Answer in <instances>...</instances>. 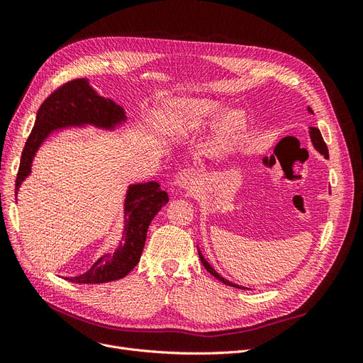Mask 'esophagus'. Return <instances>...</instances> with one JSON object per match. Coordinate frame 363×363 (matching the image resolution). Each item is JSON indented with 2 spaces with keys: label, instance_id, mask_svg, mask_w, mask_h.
<instances>
[{
  "label": "esophagus",
  "instance_id": "1",
  "mask_svg": "<svg viewBox=\"0 0 363 363\" xmlns=\"http://www.w3.org/2000/svg\"><path fill=\"white\" fill-rule=\"evenodd\" d=\"M199 179H200L199 171L194 168H186L177 174V177H175V183H177V186H180V188L191 189L196 184V182H199Z\"/></svg>",
  "mask_w": 363,
  "mask_h": 363
}]
</instances>
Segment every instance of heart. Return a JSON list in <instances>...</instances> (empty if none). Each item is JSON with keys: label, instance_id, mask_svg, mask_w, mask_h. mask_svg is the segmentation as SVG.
Listing matches in <instances>:
<instances>
[{"label": "heart", "instance_id": "heart-1", "mask_svg": "<svg viewBox=\"0 0 363 363\" xmlns=\"http://www.w3.org/2000/svg\"><path fill=\"white\" fill-rule=\"evenodd\" d=\"M179 111L184 121L191 125H199L213 118L219 111L221 104L211 98H192V100H184L179 103ZM244 116L239 112L228 113L219 124L218 136L221 142H230L236 139L240 131L244 130Z\"/></svg>", "mask_w": 363, "mask_h": 363}]
</instances>
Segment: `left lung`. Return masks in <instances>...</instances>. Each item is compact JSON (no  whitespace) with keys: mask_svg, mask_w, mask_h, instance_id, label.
Instances as JSON below:
<instances>
[{"mask_svg":"<svg viewBox=\"0 0 363 363\" xmlns=\"http://www.w3.org/2000/svg\"><path fill=\"white\" fill-rule=\"evenodd\" d=\"M309 112H312L311 108H309ZM311 138H312V142H313V145H315V148L321 152V155L324 156V157H328V150H327V145H325V142H324V139H323V136H321V133H320V130H318L316 127H311ZM200 255V259H201V263L204 265V268L212 274L213 277H216L219 281H223V283H225V284H228V286H236V288H240V286H238V284H235V283H232V281H228V280H225L224 277H221L219 276V274L208 265V263L206 262V259L201 256V252H199ZM240 289H245V288H240Z\"/></svg>","mask_w":363,"mask_h":363,"instance_id":"obj_1","label":"left lung"}]
</instances>
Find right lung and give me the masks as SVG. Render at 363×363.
<instances>
[{"label": "right lung", "instance_id": "add662e5", "mask_svg": "<svg viewBox=\"0 0 363 363\" xmlns=\"http://www.w3.org/2000/svg\"><path fill=\"white\" fill-rule=\"evenodd\" d=\"M124 119V111L111 100L95 94L82 79L69 80L54 89L38 111L36 124L26 142L16 175L15 194L30 174L33 156L52 130L74 124H95L112 127ZM168 194L155 182L135 184L125 200V240L113 255H107L83 276L69 279L72 283H107L125 277L140 259L145 245L148 225L152 218L168 203Z\"/></svg>", "mask_w": 363, "mask_h": 363}]
</instances>
